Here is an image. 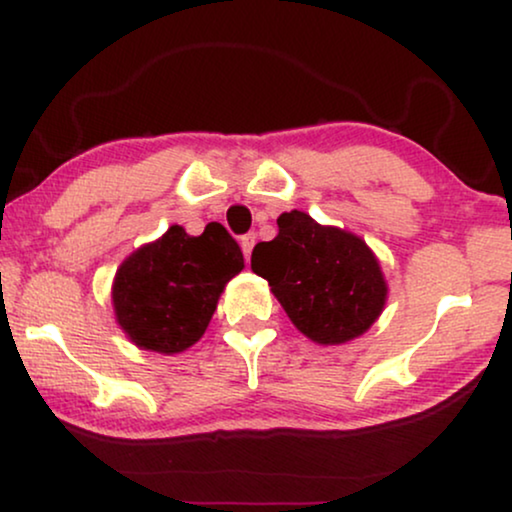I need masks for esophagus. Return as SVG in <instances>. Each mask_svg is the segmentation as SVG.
Instances as JSON below:
<instances>
[{
    "label": "esophagus",
    "instance_id": "34e87169",
    "mask_svg": "<svg viewBox=\"0 0 512 512\" xmlns=\"http://www.w3.org/2000/svg\"><path fill=\"white\" fill-rule=\"evenodd\" d=\"M240 244H242L244 258H247V261H249V256H251V249H254V244H256V235H254V233L244 235V237H242V240H240Z\"/></svg>",
    "mask_w": 512,
    "mask_h": 512
}]
</instances>
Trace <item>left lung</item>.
<instances>
[{"label":"left lung","instance_id":"8db88e82","mask_svg":"<svg viewBox=\"0 0 512 512\" xmlns=\"http://www.w3.org/2000/svg\"><path fill=\"white\" fill-rule=\"evenodd\" d=\"M277 228L275 240L254 247L251 270L268 279L291 324L317 345H345L366 333L389 293L366 240L300 209L279 214Z\"/></svg>","mask_w":512,"mask_h":512}]
</instances>
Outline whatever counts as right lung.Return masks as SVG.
Returning <instances> with one entry per match:
<instances>
[{"label":"right lung","instance_id":"right-lung-1","mask_svg":"<svg viewBox=\"0 0 512 512\" xmlns=\"http://www.w3.org/2000/svg\"><path fill=\"white\" fill-rule=\"evenodd\" d=\"M242 268V251L221 223H207L198 237L170 226L118 265L116 324L139 349L186 352L205 335L223 289Z\"/></svg>","mask_w":512,"mask_h":512}]
</instances>
